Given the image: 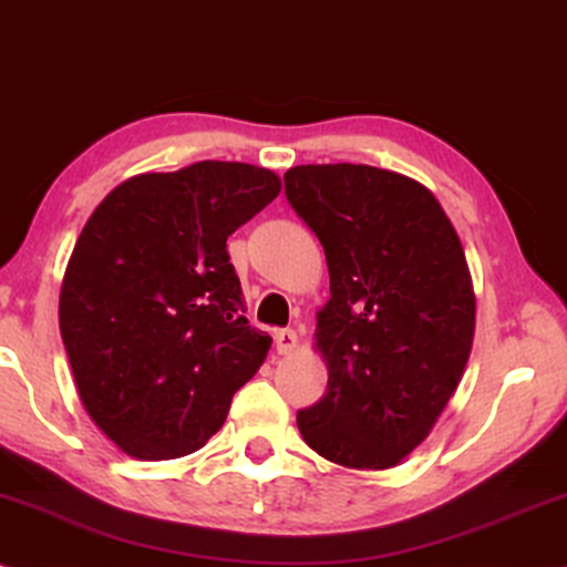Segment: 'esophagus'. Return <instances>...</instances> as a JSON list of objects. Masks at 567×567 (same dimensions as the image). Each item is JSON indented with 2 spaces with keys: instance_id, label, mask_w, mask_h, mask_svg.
Here are the masks:
<instances>
[{
  "instance_id": "34e87169",
  "label": "esophagus",
  "mask_w": 567,
  "mask_h": 567,
  "mask_svg": "<svg viewBox=\"0 0 567 567\" xmlns=\"http://www.w3.org/2000/svg\"><path fill=\"white\" fill-rule=\"evenodd\" d=\"M275 346L282 357H290L298 349V336L292 330H277L275 332Z\"/></svg>"
}]
</instances>
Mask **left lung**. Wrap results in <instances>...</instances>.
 I'll return each instance as SVG.
<instances>
[{
	"label": "left lung",
	"mask_w": 567,
	"mask_h": 567,
	"mask_svg": "<svg viewBox=\"0 0 567 567\" xmlns=\"http://www.w3.org/2000/svg\"><path fill=\"white\" fill-rule=\"evenodd\" d=\"M285 195L330 271L313 332L327 393L298 431L340 467H395L431 435L473 351L465 248L431 189L388 168L296 166Z\"/></svg>",
	"instance_id": "left-lung-1"
}]
</instances>
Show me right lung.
Returning a JSON list of instances; mask_svg holds the SVG:
<instances>
[{
	"label": "right lung",
	"instance_id": "1",
	"mask_svg": "<svg viewBox=\"0 0 567 567\" xmlns=\"http://www.w3.org/2000/svg\"><path fill=\"white\" fill-rule=\"evenodd\" d=\"M282 189L254 163L136 174L92 210L60 288L81 404L134 460L206 446L271 338L243 317L227 237Z\"/></svg>",
	"mask_w": 567,
	"mask_h": 567
}]
</instances>
